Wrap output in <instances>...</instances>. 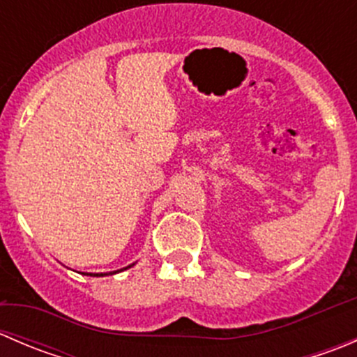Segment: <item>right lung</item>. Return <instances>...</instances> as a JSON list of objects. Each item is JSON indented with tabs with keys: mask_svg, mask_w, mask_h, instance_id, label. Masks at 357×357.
<instances>
[{
	"mask_svg": "<svg viewBox=\"0 0 357 357\" xmlns=\"http://www.w3.org/2000/svg\"><path fill=\"white\" fill-rule=\"evenodd\" d=\"M131 266H128V268H131ZM128 268H126V269H128ZM121 271H122V269H121ZM114 273H117V271H114ZM114 273H109V275H114ZM89 276H103V275H102V273H100V275H93V273H89Z\"/></svg>",
	"mask_w": 357,
	"mask_h": 357,
	"instance_id": "add662e5",
	"label": "right lung"
}]
</instances>
